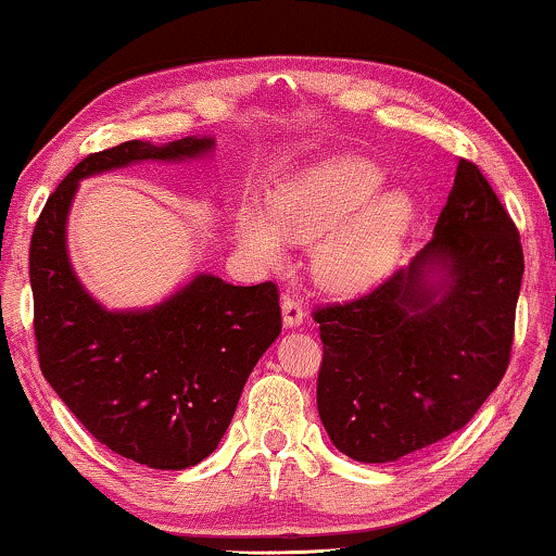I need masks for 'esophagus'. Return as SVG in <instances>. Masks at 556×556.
I'll use <instances>...</instances> for the list:
<instances>
[{"mask_svg": "<svg viewBox=\"0 0 556 556\" xmlns=\"http://www.w3.org/2000/svg\"><path fill=\"white\" fill-rule=\"evenodd\" d=\"M304 316H306L304 304H301V301L291 293L283 295V324H286V327L288 329L299 327V324L304 321Z\"/></svg>", "mask_w": 556, "mask_h": 556, "instance_id": "obj_1", "label": "esophagus"}]
</instances>
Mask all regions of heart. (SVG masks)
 Here are the masks:
<instances>
[{
    "label": "heart",
    "mask_w": 556,
    "mask_h": 556,
    "mask_svg": "<svg viewBox=\"0 0 556 556\" xmlns=\"http://www.w3.org/2000/svg\"><path fill=\"white\" fill-rule=\"evenodd\" d=\"M386 173L359 155L308 165L273 191L270 214L252 206L240 222L242 244L257 261L278 263L286 235L316 240L314 270L329 291L363 293L399 263L414 227L416 201L406 189L380 191Z\"/></svg>",
    "instance_id": "1"
}]
</instances>
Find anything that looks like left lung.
Masks as SVG:
<instances>
[{
  "label": "left lung",
  "instance_id": "left-lung-1",
  "mask_svg": "<svg viewBox=\"0 0 556 556\" xmlns=\"http://www.w3.org/2000/svg\"><path fill=\"white\" fill-rule=\"evenodd\" d=\"M521 278L514 219L459 157L434 237L408 268L314 308L331 444L357 463H395L463 429L508 370Z\"/></svg>",
  "mask_w": 556,
  "mask_h": 556
}]
</instances>
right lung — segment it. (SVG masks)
Wrapping results in <instances>:
<instances>
[{
    "instance_id": "right-lung-1",
    "label": "right lung",
    "mask_w": 556,
    "mask_h": 556,
    "mask_svg": "<svg viewBox=\"0 0 556 556\" xmlns=\"http://www.w3.org/2000/svg\"><path fill=\"white\" fill-rule=\"evenodd\" d=\"M212 148V137L127 140L86 155L48 197L30 240L42 375L99 442L153 470H186L222 442L252 367L280 334L278 286L201 273L153 308L106 312L71 268L66 219L86 176Z\"/></svg>"
}]
</instances>
